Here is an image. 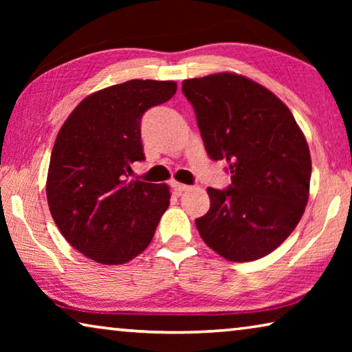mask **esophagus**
<instances>
[{"instance_id": "34e87169", "label": "esophagus", "mask_w": 352, "mask_h": 352, "mask_svg": "<svg viewBox=\"0 0 352 352\" xmlns=\"http://www.w3.org/2000/svg\"><path fill=\"white\" fill-rule=\"evenodd\" d=\"M170 186H172V189H174V192L177 195H182L183 192H186V190L190 189L188 184H183V183H178V182H172Z\"/></svg>"}]
</instances>
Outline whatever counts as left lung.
<instances>
[{
    "label": "left lung",
    "mask_w": 352,
    "mask_h": 352,
    "mask_svg": "<svg viewBox=\"0 0 352 352\" xmlns=\"http://www.w3.org/2000/svg\"><path fill=\"white\" fill-rule=\"evenodd\" d=\"M210 158L228 163V189L208 188L210 211L195 219L201 239L222 258H264L305 212L311 152L292 111L270 90L234 73L183 80Z\"/></svg>",
    "instance_id": "left-lung-1"
}]
</instances>
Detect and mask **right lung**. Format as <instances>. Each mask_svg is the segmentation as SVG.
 Returning a JSON list of instances; mask_svg holds the SVG:
<instances>
[{
    "mask_svg": "<svg viewBox=\"0 0 352 352\" xmlns=\"http://www.w3.org/2000/svg\"><path fill=\"white\" fill-rule=\"evenodd\" d=\"M172 80H127L90 94L58 130L46 180L51 216L65 239L98 264L144 252L168 210V184L129 182L144 160L141 118L174 96Z\"/></svg>",
    "mask_w": 352,
    "mask_h": 352,
    "instance_id": "obj_1",
    "label": "right lung"
}]
</instances>
